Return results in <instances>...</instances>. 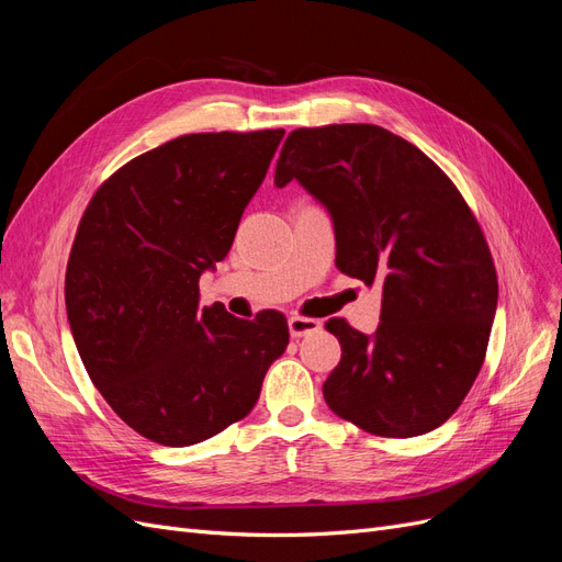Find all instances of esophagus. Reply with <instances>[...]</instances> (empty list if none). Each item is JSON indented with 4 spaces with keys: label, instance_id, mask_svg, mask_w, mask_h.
I'll return each mask as SVG.
<instances>
[{
    "label": "esophagus",
    "instance_id": "34e87169",
    "mask_svg": "<svg viewBox=\"0 0 562 562\" xmlns=\"http://www.w3.org/2000/svg\"><path fill=\"white\" fill-rule=\"evenodd\" d=\"M288 330H291V335L295 339L307 337V335H314V333L321 330V321L304 318V316H291V318H288Z\"/></svg>",
    "mask_w": 562,
    "mask_h": 562
}]
</instances>
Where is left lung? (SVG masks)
Here are the masks:
<instances>
[{
  "mask_svg": "<svg viewBox=\"0 0 562 562\" xmlns=\"http://www.w3.org/2000/svg\"><path fill=\"white\" fill-rule=\"evenodd\" d=\"M291 180L330 213L337 269L382 283L375 333L326 326L342 359L323 398L368 434L434 431L475 382L497 312L495 262L467 201L422 149L372 124L293 131L274 184Z\"/></svg>",
  "mask_w": 562,
  "mask_h": 562,
  "instance_id": "obj_1",
  "label": "left lung"
}]
</instances>
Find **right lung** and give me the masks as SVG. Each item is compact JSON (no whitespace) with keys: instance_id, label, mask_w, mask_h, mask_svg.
Wrapping results in <instances>:
<instances>
[{"instance_id":"add662e5","label":"right lung","mask_w":562,"mask_h":562,"mask_svg":"<svg viewBox=\"0 0 562 562\" xmlns=\"http://www.w3.org/2000/svg\"><path fill=\"white\" fill-rule=\"evenodd\" d=\"M283 133L180 135L119 168L81 217L65 274L75 345L112 411L155 443L194 446L244 419L288 347L279 312L199 307V279L225 260Z\"/></svg>"}]
</instances>
